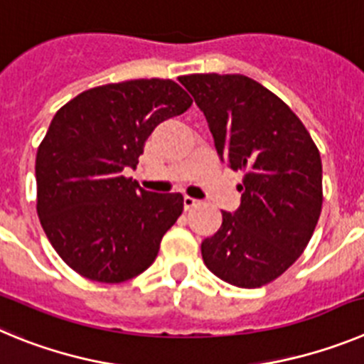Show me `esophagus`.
Here are the masks:
<instances>
[{"label": "esophagus", "mask_w": 364, "mask_h": 364, "mask_svg": "<svg viewBox=\"0 0 364 364\" xmlns=\"http://www.w3.org/2000/svg\"><path fill=\"white\" fill-rule=\"evenodd\" d=\"M198 205H199L198 199L190 198V196H185V198H183V206H185L186 212L192 210V208H196V206H198Z\"/></svg>", "instance_id": "34e87169"}]
</instances>
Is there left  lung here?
<instances>
[{"mask_svg": "<svg viewBox=\"0 0 364 364\" xmlns=\"http://www.w3.org/2000/svg\"><path fill=\"white\" fill-rule=\"evenodd\" d=\"M205 114L221 161L243 170L241 205L201 243L206 268L239 288L277 279L309 245L323 205L316 143L283 100L241 74L179 77Z\"/></svg>", "mask_w": 364, "mask_h": 364, "instance_id": "8db88e82", "label": "left lung"}]
</instances>
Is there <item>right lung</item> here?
Here are the masks:
<instances>
[{"instance_id":"obj_1","label":"right lung","mask_w":364,"mask_h":364,"mask_svg":"<svg viewBox=\"0 0 364 364\" xmlns=\"http://www.w3.org/2000/svg\"><path fill=\"white\" fill-rule=\"evenodd\" d=\"M190 105L176 81L152 77L90 88L55 112L36 156L38 215L80 276L123 283L154 263L183 196L146 192L123 172L154 129Z\"/></svg>"}]
</instances>
